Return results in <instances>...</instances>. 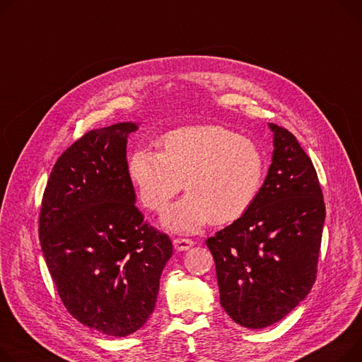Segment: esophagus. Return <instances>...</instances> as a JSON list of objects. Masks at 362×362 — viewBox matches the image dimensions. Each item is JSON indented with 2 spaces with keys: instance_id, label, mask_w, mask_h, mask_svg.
<instances>
[{
  "instance_id": "34e87169",
  "label": "esophagus",
  "mask_w": 362,
  "mask_h": 362,
  "mask_svg": "<svg viewBox=\"0 0 362 362\" xmlns=\"http://www.w3.org/2000/svg\"><path fill=\"white\" fill-rule=\"evenodd\" d=\"M173 245H175L176 250L183 252V250H187V249L194 246L195 242H194V240H190V238H186V237H177V238L173 240Z\"/></svg>"
}]
</instances>
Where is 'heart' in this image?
<instances>
[{"label": "heart", "mask_w": 362, "mask_h": 362, "mask_svg": "<svg viewBox=\"0 0 362 362\" xmlns=\"http://www.w3.org/2000/svg\"><path fill=\"white\" fill-rule=\"evenodd\" d=\"M264 170L257 144L220 125L170 131L160 153L138 148L128 161L129 179L151 211H163L185 187L187 195L163 215L165 227L182 233L238 220L256 201Z\"/></svg>", "instance_id": "obj_1"}]
</instances>
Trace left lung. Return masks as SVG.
Segmentation results:
<instances>
[{"mask_svg": "<svg viewBox=\"0 0 362 362\" xmlns=\"http://www.w3.org/2000/svg\"><path fill=\"white\" fill-rule=\"evenodd\" d=\"M274 132L272 164L250 209L206 240L220 303L249 329L271 326L298 305L317 275L326 216L316 168L297 138Z\"/></svg>", "mask_w": 362, "mask_h": 362, "instance_id": "left-lung-1", "label": "left lung"}]
</instances>
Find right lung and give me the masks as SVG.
I'll list each match as a JSON object with an SVG mask.
<instances>
[{
    "label": "right lung",
    "instance_id": "obj_1",
    "mask_svg": "<svg viewBox=\"0 0 362 362\" xmlns=\"http://www.w3.org/2000/svg\"><path fill=\"white\" fill-rule=\"evenodd\" d=\"M122 122L93 129L68 147L47 180L39 238L69 315L109 336L141 329L156 307L172 240L144 221L128 175Z\"/></svg>",
    "mask_w": 362,
    "mask_h": 362
}]
</instances>
